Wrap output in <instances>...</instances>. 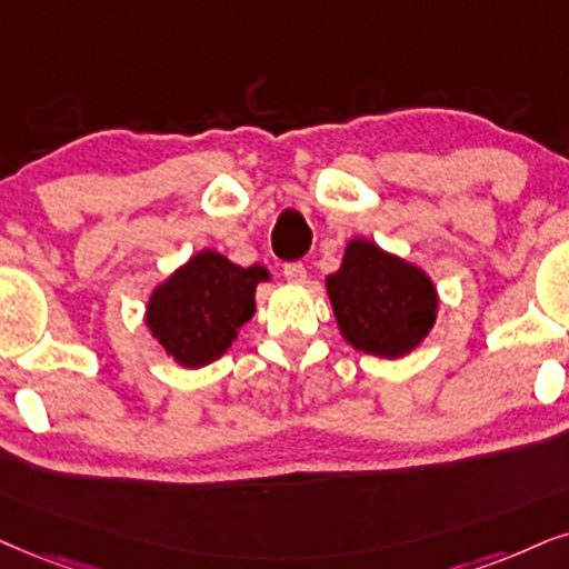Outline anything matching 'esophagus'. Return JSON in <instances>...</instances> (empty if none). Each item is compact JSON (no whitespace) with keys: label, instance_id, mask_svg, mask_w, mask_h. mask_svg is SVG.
Returning <instances> with one entry per match:
<instances>
[{"label":"esophagus","instance_id":"34e87169","mask_svg":"<svg viewBox=\"0 0 569 569\" xmlns=\"http://www.w3.org/2000/svg\"><path fill=\"white\" fill-rule=\"evenodd\" d=\"M283 276H286V280H289V283H297V286L307 283V270H305V264H301V262L283 264Z\"/></svg>","mask_w":569,"mask_h":569}]
</instances>
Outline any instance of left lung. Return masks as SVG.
Listing matches in <instances>:
<instances>
[{"mask_svg": "<svg viewBox=\"0 0 569 569\" xmlns=\"http://www.w3.org/2000/svg\"><path fill=\"white\" fill-rule=\"evenodd\" d=\"M326 286L338 330L365 355L405 357L426 341L436 322L433 280L372 241L351 239Z\"/></svg>", "mask_w": 569, "mask_h": 569, "instance_id": "left-lung-1", "label": "left lung"}]
</instances>
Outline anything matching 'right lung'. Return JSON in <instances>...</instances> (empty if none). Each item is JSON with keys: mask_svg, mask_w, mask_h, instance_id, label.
<instances>
[{"mask_svg": "<svg viewBox=\"0 0 569 569\" xmlns=\"http://www.w3.org/2000/svg\"><path fill=\"white\" fill-rule=\"evenodd\" d=\"M268 268H239L214 249H201L152 291L147 326L168 357L204 368L226 355L239 328L254 315V291Z\"/></svg>", "mask_w": 569, "mask_h": 569, "instance_id": "obj_1", "label": "right lung"}]
</instances>
